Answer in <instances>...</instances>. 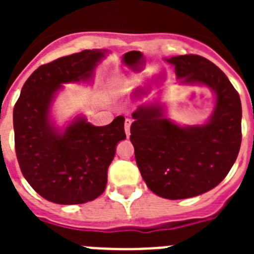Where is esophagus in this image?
Masks as SVG:
<instances>
[{"label": "esophagus", "mask_w": 254, "mask_h": 254, "mask_svg": "<svg viewBox=\"0 0 254 254\" xmlns=\"http://www.w3.org/2000/svg\"><path fill=\"white\" fill-rule=\"evenodd\" d=\"M131 125H132V121L127 118L125 122V131H126V134H127V137H129V134H131V131H129V129H131Z\"/></svg>", "instance_id": "34e87169"}]
</instances>
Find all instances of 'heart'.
Listing matches in <instances>:
<instances>
[{"label":"heart","instance_id":"1","mask_svg":"<svg viewBox=\"0 0 254 254\" xmlns=\"http://www.w3.org/2000/svg\"><path fill=\"white\" fill-rule=\"evenodd\" d=\"M140 81V73H122L113 81L114 93L125 95L129 93ZM151 81H155V77L151 76Z\"/></svg>","mask_w":254,"mask_h":254}]
</instances>
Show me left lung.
Instances as JSON below:
<instances>
[{"label": "left lung", "instance_id": "obj_1", "mask_svg": "<svg viewBox=\"0 0 254 254\" xmlns=\"http://www.w3.org/2000/svg\"><path fill=\"white\" fill-rule=\"evenodd\" d=\"M181 85L207 87L215 103L201 125L167 117L159 91L132 113L134 158L150 190L168 199L190 198L216 187L232 169L242 142L241 98L225 73L197 55L165 58Z\"/></svg>", "mask_w": 254, "mask_h": 254}]
</instances>
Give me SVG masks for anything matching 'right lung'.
Here are the masks:
<instances>
[{
	"mask_svg": "<svg viewBox=\"0 0 254 254\" xmlns=\"http://www.w3.org/2000/svg\"><path fill=\"white\" fill-rule=\"evenodd\" d=\"M107 49H86L43 64L31 73L13 108L15 149L22 176L43 198L58 205H78L98 198L118 142L126 138L125 117L111 125H91L77 114L64 126L53 104L64 84L91 85Z\"/></svg>",
	"mask_w": 254,
	"mask_h": 254,
	"instance_id": "right-lung-1",
	"label": "right lung"
}]
</instances>
